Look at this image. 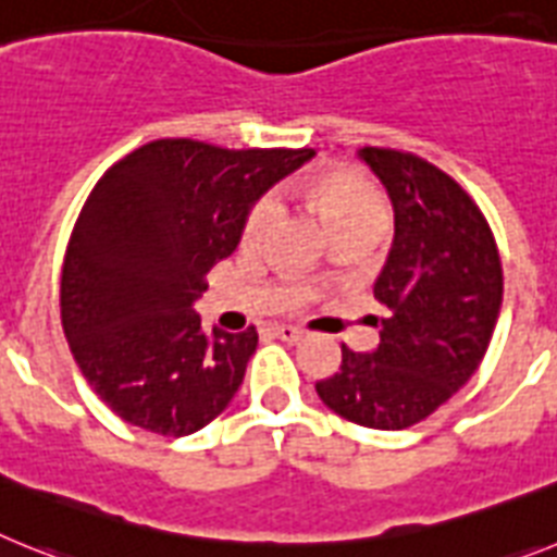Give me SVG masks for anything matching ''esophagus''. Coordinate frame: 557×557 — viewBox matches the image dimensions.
Masks as SVG:
<instances>
[{
  "instance_id": "34e87169",
  "label": "esophagus",
  "mask_w": 557,
  "mask_h": 557,
  "mask_svg": "<svg viewBox=\"0 0 557 557\" xmlns=\"http://www.w3.org/2000/svg\"><path fill=\"white\" fill-rule=\"evenodd\" d=\"M269 331H272L277 338H283V342H292V345L302 342V336H306V333L299 331V327H294V325H272Z\"/></svg>"
}]
</instances>
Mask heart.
Returning a JSON list of instances; mask_svg holds the SVG:
<instances>
[{"mask_svg": "<svg viewBox=\"0 0 557 557\" xmlns=\"http://www.w3.org/2000/svg\"><path fill=\"white\" fill-rule=\"evenodd\" d=\"M306 196L325 221L333 238L347 235V232H370L379 235L386 224V201L379 185L367 173L356 168H333V171L319 173L306 185ZM274 201L272 198H258L246 212L244 226H240V244L258 246L272 226ZM302 294V288H297Z\"/></svg>", "mask_w": 557, "mask_h": 557, "instance_id": "heart-1", "label": "heart"}]
</instances>
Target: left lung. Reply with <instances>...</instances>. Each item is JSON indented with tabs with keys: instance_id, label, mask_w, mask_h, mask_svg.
<instances>
[{
	"instance_id": "1",
	"label": "left lung",
	"mask_w": 557,
	"mask_h": 557,
	"mask_svg": "<svg viewBox=\"0 0 557 557\" xmlns=\"http://www.w3.org/2000/svg\"><path fill=\"white\" fill-rule=\"evenodd\" d=\"M395 207V240L375 299L381 345L356 352L317 393L367 429H409L446 404L485 359L502 308V258L480 205L412 151L361 148Z\"/></svg>"
}]
</instances>
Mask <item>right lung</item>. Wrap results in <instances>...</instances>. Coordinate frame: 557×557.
Here are the masks:
<instances>
[{
    "label": "right lung",
    "mask_w": 557,
    "mask_h": 557,
    "mask_svg": "<svg viewBox=\"0 0 557 557\" xmlns=\"http://www.w3.org/2000/svg\"><path fill=\"white\" fill-rule=\"evenodd\" d=\"M313 148L153 139L91 187L61 269V325L84 379L125 423L185 437L219 418L258 347L201 331L207 272L230 258L249 207Z\"/></svg>",
    "instance_id": "obj_1"
}]
</instances>
